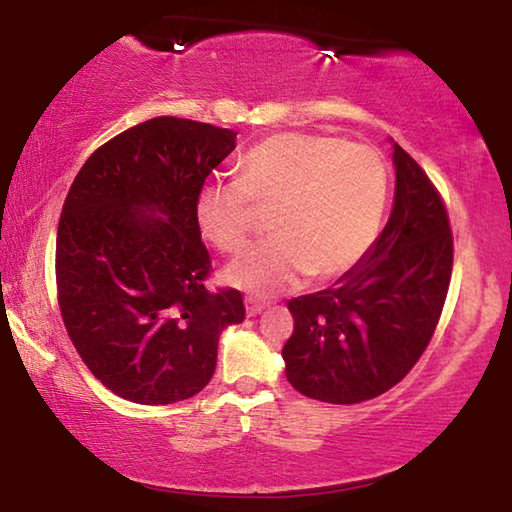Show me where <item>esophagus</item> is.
Listing matches in <instances>:
<instances>
[{
    "label": "esophagus",
    "instance_id": "1",
    "mask_svg": "<svg viewBox=\"0 0 512 512\" xmlns=\"http://www.w3.org/2000/svg\"><path fill=\"white\" fill-rule=\"evenodd\" d=\"M266 308V303L264 301H257V299H246V314L248 317H257L259 312H262Z\"/></svg>",
    "mask_w": 512,
    "mask_h": 512
}]
</instances>
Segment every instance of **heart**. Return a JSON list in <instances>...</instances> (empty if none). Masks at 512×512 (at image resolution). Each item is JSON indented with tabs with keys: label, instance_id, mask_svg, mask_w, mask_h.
<instances>
[{
	"label": "heart",
	"instance_id": "b5f03b06",
	"mask_svg": "<svg viewBox=\"0 0 512 512\" xmlns=\"http://www.w3.org/2000/svg\"><path fill=\"white\" fill-rule=\"evenodd\" d=\"M242 180L213 178L195 195V222L209 242L233 253L255 228V202L275 209L279 233L226 266L228 284L275 295L299 281L334 279L374 244L387 198V169L367 145L319 134H277L239 165Z\"/></svg>",
	"mask_w": 512,
	"mask_h": 512
}]
</instances>
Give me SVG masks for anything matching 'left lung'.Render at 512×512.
<instances>
[{"label":"left lung","instance_id":"left-lung-1","mask_svg":"<svg viewBox=\"0 0 512 512\" xmlns=\"http://www.w3.org/2000/svg\"><path fill=\"white\" fill-rule=\"evenodd\" d=\"M394 209L365 257L330 288L288 301L295 332L281 350L303 396L354 405L385 394L436 330L453 268L447 209L427 173L389 138Z\"/></svg>","mask_w":512,"mask_h":512}]
</instances>
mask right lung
Instances as JSON below:
<instances>
[{"label": "right lung", "instance_id": "right-lung-1", "mask_svg": "<svg viewBox=\"0 0 512 512\" xmlns=\"http://www.w3.org/2000/svg\"><path fill=\"white\" fill-rule=\"evenodd\" d=\"M237 132L158 116L99 147L74 178L57 231L59 308L76 352L116 396L171 405L215 372L217 341L244 321L237 290L209 292L195 195Z\"/></svg>", "mask_w": 512, "mask_h": 512}]
</instances>
